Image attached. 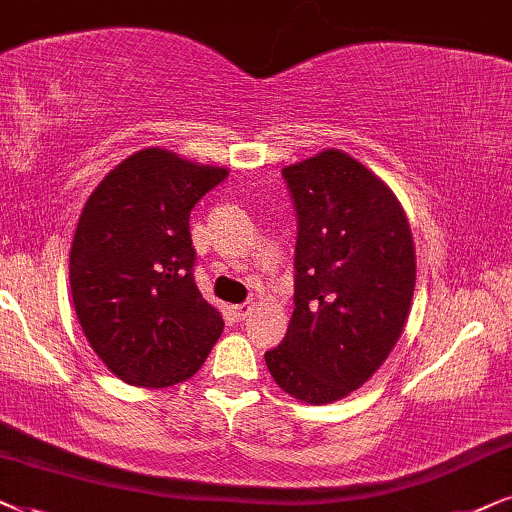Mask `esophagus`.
Wrapping results in <instances>:
<instances>
[{
    "label": "esophagus",
    "instance_id": "1",
    "mask_svg": "<svg viewBox=\"0 0 512 512\" xmlns=\"http://www.w3.org/2000/svg\"><path fill=\"white\" fill-rule=\"evenodd\" d=\"M248 311H250V304H236V306H231V313H234V316H236L238 320H243L245 316H248Z\"/></svg>",
    "mask_w": 512,
    "mask_h": 512
}]
</instances>
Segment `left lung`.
Masks as SVG:
<instances>
[{"instance_id":"left-lung-1","label":"left lung","mask_w":512,"mask_h":512,"mask_svg":"<svg viewBox=\"0 0 512 512\" xmlns=\"http://www.w3.org/2000/svg\"><path fill=\"white\" fill-rule=\"evenodd\" d=\"M297 208L295 311L271 377L309 405L351 395L403 335L417 283L405 208L377 173L342 149L283 168Z\"/></svg>"}]
</instances>
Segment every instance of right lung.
Returning a JSON list of instances; mask_svg holds the SVG:
<instances>
[{"label": "right lung", "instance_id": "add662e5", "mask_svg": "<svg viewBox=\"0 0 512 512\" xmlns=\"http://www.w3.org/2000/svg\"><path fill=\"white\" fill-rule=\"evenodd\" d=\"M229 168L145 147L114 166L81 210L70 288L84 335L131 386L192 379L224 330L196 288L189 215Z\"/></svg>", "mask_w": 512, "mask_h": 512}]
</instances>
